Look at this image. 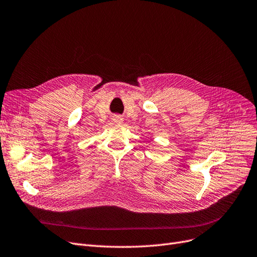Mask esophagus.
Wrapping results in <instances>:
<instances>
[{"mask_svg":"<svg viewBox=\"0 0 257 257\" xmlns=\"http://www.w3.org/2000/svg\"><path fill=\"white\" fill-rule=\"evenodd\" d=\"M114 121H116V122H121L122 121V119H121V117H119V116H116L115 118H114Z\"/></svg>","mask_w":257,"mask_h":257,"instance_id":"obj_1","label":"esophagus"}]
</instances>
